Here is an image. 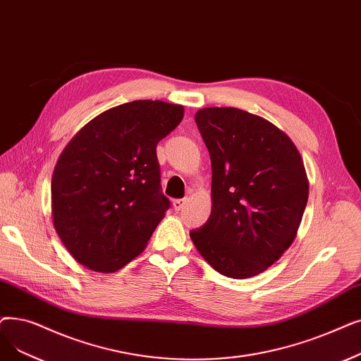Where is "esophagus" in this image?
Returning <instances> with one entry per match:
<instances>
[{
	"label": "esophagus",
	"instance_id": "obj_1",
	"mask_svg": "<svg viewBox=\"0 0 361 361\" xmlns=\"http://www.w3.org/2000/svg\"><path fill=\"white\" fill-rule=\"evenodd\" d=\"M185 203H187V199H176V200H174V209H176V211L183 209V208L185 207Z\"/></svg>",
	"mask_w": 361,
	"mask_h": 361
}]
</instances>
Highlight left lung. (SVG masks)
<instances>
[{
  "label": "left lung",
  "mask_w": 361,
  "mask_h": 361,
  "mask_svg": "<svg viewBox=\"0 0 361 361\" xmlns=\"http://www.w3.org/2000/svg\"><path fill=\"white\" fill-rule=\"evenodd\" d=\"M195 121L212 166V209L190 238L214 270L247 279L267 270L296 238L310 183L286 133L236 107H205Z\"/></svg>",
  "instance_id": "obj_1"
}]
</instances>
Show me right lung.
Returning a JSON list of instances; mask_svg holds the SVG:
<instances>
[{
  "mask_svg": "<svg viewBox=\"0 0 361 361\" xmlns=\"http://www.w3.org/2000/svg\"><path fill=\"white\" fill-rule=\"evenodd\" d=\"M184 116L181 104L135 100L78 131L51 178L53 224L84 267L115 273L143 252L169 208L156 145Z\"/></svg>",
  "mask_w": 361,
  "mask_h": 361,
  "instance_id": "obj_1",
  "label": "right lung"
}]
</instances>
